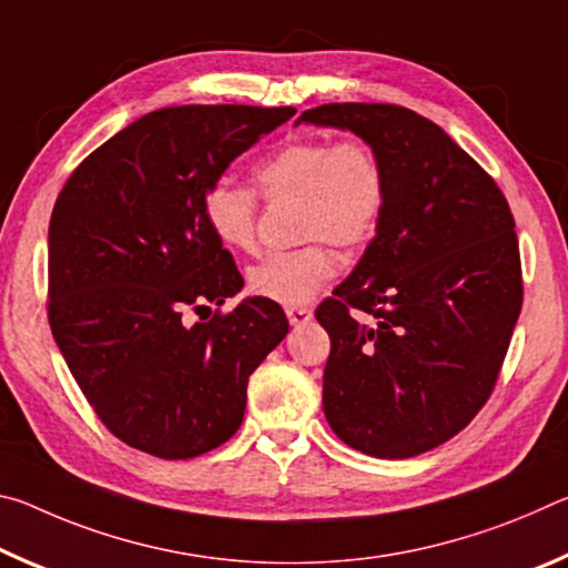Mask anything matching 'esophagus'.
I'll list each match as a JSON object with an SVG mask.
<instances>
[{"instance_id": "34e87169", "label": "esophagus", "mask_w": 568, "mask_h": 568, "mask_svg": "<svg viewBox=\"0 0 568 568\" xmlns=\"http://www.w3.org/2000/svg\"><path fill=\"white\" fill-rule=\"evenodd\" d=\"M287 321H291V325H305L313 321V311L311 307H287Z\"/></svg>"}]
</instances>
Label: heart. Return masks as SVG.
<instances>
[{"instance_id": "obj_1", "label": "heart", "mask_w": 568, "mask_h": 568, "mask_svg": "<svg viewBox=\"0 0 568 568\" xmlns=\"http://www.w3.org/2000/svg\"><path fill=\"white\" fill-rule=\"evenodd\" d=\"M265 200H297V230L303 240H318L291 253L263 257L247 271V287L265 301L297 307L318 295L338 273V261L325 247H361L376 235L388 203L383 160L358 138H301L275 150L255 168ZM210 233L230 250L255 247L257 197L253 190L220 180L205 195Z\"/></svg>"}]
</instances>
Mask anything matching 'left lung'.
Instances as JSON below:
<instances>
[{
	"mask_svg": "<svg viewBox=\"0 0 568 568\" xmlns=\"http://www.w3.org/2000/svg\"><path fill=\"white\" fill-rule=\"evenodd\" d=\"M301 122L358 134L388 175L376 237L315 311L331 335L325 418L361 454H426L496 386L524 301L514 215L484 168L418 112L335 102ZM351 306L374 321L355 322Z\"/></svg>",
	"mask_w": 568,
	"mask_h": 568,
	"instance_id": "8db88e82",
	"label": "left lung"
}]
</instances>
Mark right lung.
Returning a JSON list of instances; mask_svg holds the SVG:
<instances>
[{
  "instance_id": "obj_1",
  "label": "right lung",
  "mask_w": 568,
  "mask_h": 568,
  "mask_svg": "<svg viewBox=\"0 0 568 568\" xmlns=\"http://www.w3.org/2000/svg\"><path fill=\"white\" fill-rule=\"evenodd\" d=\"M293 108L185 104L150 112L77 168L50 220V328L77 386L124 444L182 460L245 416L247 378L287 335L281 305L245 297L205 220V195Z\"/></svg>"
}]
</instances>
